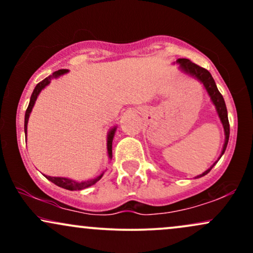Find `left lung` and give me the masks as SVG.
<instances>
[{
	"label": "left lung",
	"instance_id": "1",
	"mask_svg": "<svg viewBox=\"0 0 253 253\" xmlns=\"http://www.w3.org/2000/svg\"><path fill=\"white\" fill-rule=\"evenodd\" d=\"M177 63L179 64V69H181L183 72H185V74L190 75V76H193V77H195L196 80H199L200 82L203 84V86H205L206 90H207L208 95H210V96H211V102H213L214 106H215L217 114H219L220 120H221V123H222L223 129H225V144H223L221 155H220V158H221V156L223 155V152H225L226 147H227L228 138H229V123H228L227 108H226L225 100H223L222 95L220 94V91H219V90H217L216 84H215V82H214L213 77H211V75L210 71L206 70V69L201 68V66H199L195 63L190 62L189 59H185V58H179V59H177ZM219 159H217V161H219ZM217 161L213 165H211L210 169L206 170L205 172L202 173V175L197 176L196 178H199V177H202V176L207 175V173L211 170V168H213L214 165L217 163Z\"/></svg>",
	"mask_w": 253,
	"mask_h": 253
}]
</instances>
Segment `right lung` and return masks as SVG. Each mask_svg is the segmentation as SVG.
<instances>
[{"instance_id": "add662e5", "label": "right lung", "mask_w": 253, "mask_h": 253, "mask_svg": "<svg viewBox=\"0 0 253 253\" xmlns=\"http://www.w3.org/2000/svg\"><path fill=\"white\" fill-rule=\"evenodd\" d=\"M68 71L69 70H66V69H62V70L54 71L53 74L50 75V76H48V77H46L45 80H42V82L38 83L37 85H36V88H34L33 92H32L30 104H28L27 110H26V114H25V134L26 135H27L28 118H30L32 108H33L34 103H36L38 95L40 94V91H42V90L45 88L46 85H48V84H50L51 80H53V78H57V77L62 76V75L66 74V72H68ZM115 130H117V127H114V128L110 129L109 133H108V136H107V151H108V157H109L110 159H112V143H113V138H114V134H115ZM102 176H103V172L101 173L100 176H97L96 178H92V179H89V181H83V182H77V181H74V179L65 178V177L46 176V178H47L48 181H51L52 183H54V184L58 185V187L64 188V189H68V190H82V189H85V188H89V187H91V185H94L97 181H100L101 177H102Z\"/></svg>"}]
</instances>
